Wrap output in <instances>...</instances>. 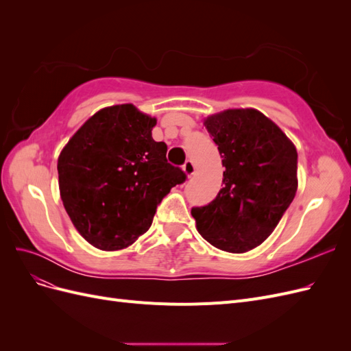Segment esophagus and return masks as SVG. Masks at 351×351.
<instances>
[{
  "instance_id": "esophagus-1",
  "label": "esophagus",
  "mask_w": 351,
  "mask_h": 351,
  "mask_svg": "<svg viewBox=\"0 0 351 351\" xmlns=\"http://www.w3.org/2000/svg\"><path fill=\"white\" fill-rule=\"evenodd\" d=\"M183 171H184V174H186L187 177H192V176L195 174V164H193L192 161H190V159H187V161L184 162Z\"/></svg>"
}]
</instances>
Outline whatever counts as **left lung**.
I'll return each instance as SVG.
<instances>
[{
    "label": "left lung",
    "mask_w": 351,
    "mask_h": 351,
    "mask_svg": "<svg viewBox=\"0 0 351 351\" xmlns=\"http://www.w3.org/2000/svg\"><path fill=\"white\" fill-rule=\"evenodd\" d=\"M204 124L226 171L217 197L192 208L197 231L217 249L249 252L269 237L295 196V146L253 108L222 111Z\"/></svg>",
    "instance_id": "8db88e82"
}]
</instances>
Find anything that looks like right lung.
<instances>
[{
	"label": "right lung",
	"instance_id": "1",
	"mask_svg": "<svg viewBox=\"0 0 351 351\" xmlns=\"http://www.w3.org/2000/svg\"><path fill=\"white\" fill-rule=\"evenodd\" d=\"M156 119L132 104L99 110L58 156L62 205L80 232L101 250H120L149 230L156 206L186 174L152 139Z\"/></svg>",
	"mask_w": 351,
	"mask_h": 351
}]
</instances>
